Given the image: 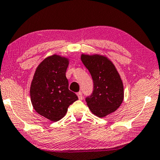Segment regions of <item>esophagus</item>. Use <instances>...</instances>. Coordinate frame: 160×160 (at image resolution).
<instances>
[{
  "instance_id": "esophagus-1",
  "label": "esophagus",
  "mask_w": 160,
  "mask_h": 160,
  "mask_svg": "<svg viewBox=\"0 0 160 160\" xmlns=\"http://www.w3.org/2000/svg\"><path fill=\"white\" fill-rule=\"evenodd\" d=\"M77 95H78L79 100H82V92H78V94H77Z\"/></svg>"
}]
</instances>
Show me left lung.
Segmentation results:
<instances>
[{
    "mask_svg": "<svg viewBox=\"0 0 160 160\" xmlns=\"http://www.w3.org/2000/svg\"><path fill=\"white\" fill-rule=\"evenodd\" d=\"M80 58L94 82L92 94L86 99L90 111L99 117L114 112L124 99V88L114 63L106 56L99 54H82Z\"/></svg>",
    "mask_w": 160,
    "mask_h": 160,
    "instance_id": "left-lung-1",
    "label": "left lung"
}]
</instances>
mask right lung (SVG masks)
Masks as SVG:
<instances>
[{
    "label": "right lung",
    "instance_id": "add662e5",
    "mask_svg": "<svg viewBox=\"0 0 160 160\" xmlns=\"http://www.w3.org/2000/svg\"><path fill=\"white\" fill-rule=\"evenodd\" d=\"M69 64L66 57L52 54L36 68L30 86V98L35 112L52 122L61 120L68 106L78 100L68 89L66 72Z\"/></svg>",
    "mask_w": 160,
    "mask_h": 160
}]
</instances>
